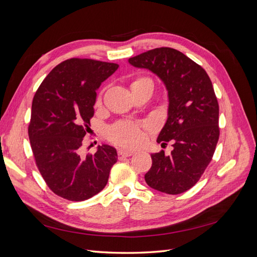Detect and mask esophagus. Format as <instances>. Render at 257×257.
Here are the masks:
<instances>
[{
	"instance_id": "esophagus-1",
	"label": "esophagus",
	"mask_w": 257,
	"mask_h": 257,
	"mask_svg": "<svg viewBox=\"0 0 257 257\" xmlns=\"http://www.w3.org/2000/svg\"><path fill=\"white\" fill-rule=\"evenodd\" d=\"M134 154V151H130V150H124V149H120L118 151V155L120 159H123V158H127V157H131V155Z\"/></svg>"
}]
</instances>
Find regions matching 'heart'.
I'll return each instance as SVG.
<instances>
[{
	"label": "heart",
	"mask_w": 257,
	"mask_h": 257,
	"mask_svg": "<svg viewBox=\"0 0 257 257\" xmlns=\"http://www.w3.org/2000/svg\"><path fill=\"white\" fill-rule=\"evenodd\" d=\"M139 80H150V79L142 78ZM99 99L100 98H98V102ZM109 137L112 142L116 144L125 146V147H132V146L137 145L142 141L143 134L136 123L119 122L109 130Z\"/></svg>",
	"instance_id": "heart-1"
}]
</instances>
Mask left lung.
I'll list each match as a JSON object with an SVG mask.
<instances>
[{"label":"left lung","instance_id":"1","mask_svg":"<svg viewBox=\"0 0 257 257\" xmlns=\"http://www.w3.org/2000/svg\"><path fill=\"white\" fill-rule=\"evenodd\" d=\"M128 63L146 68L164 82L168 92L165 125L157 142H172L174 150L152 153V166L145 175L150 188L181 194L196 184L211 162L219 141V104L205 69L182 52L155 48L130 58Z\"/></svg>","mask_w":257,"mask_h":257}]
</instances>
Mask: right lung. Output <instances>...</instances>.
<instances>
[{
    "instance_id": "obj_1",
    "label": "right lung",
    "mask_w": 257,
    "mask_h": 257,
    "mask_svg": "<svg viewBox=\"0 0 257 257\" xmlns=\"http://www.w3.org/2000/svg\"><path fill=\"white\" fill-rule=\"evenodd\" d=\"M119 65L73 58L54 67L37 89L31 111L29 138L38 170L58 196L82 201L102 191L118 160L113 147L102 145L80 157L90 131L96 90Z\"/></svg>"
}]
</instances>
